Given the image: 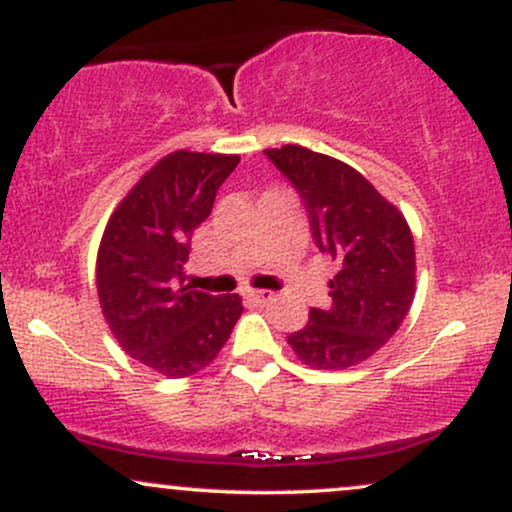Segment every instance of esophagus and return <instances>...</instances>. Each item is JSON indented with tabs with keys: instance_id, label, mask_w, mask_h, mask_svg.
Wrapping results in <instances>:
<instances>
[{
	"instance_id": "34e87169",
	"label": "esophagus",
	"mask_w": 512,
	"mask_h": 512,
	"mask_svg": "<svg viewBox=\"0 0 512 512\" xmlns=\"http://www.w3.org/2000/svg\"><path fill=\"white\" fill-rule=\"evenodd\" d=\"M248 298H250V301H255L257 305H267L269 301H274V291H267V289L250 291Z\"/></svg>"
}]
</instances>
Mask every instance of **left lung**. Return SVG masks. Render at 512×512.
I'll return each instance as SVG.
<instances>
[{
	"label": "left lung",
	"instance_id": "left-lung-1",
	"mask_svg": "<svg viewBox=\"0 0 512 512\" xmlns=\"http://www.w3.org/2000/svg\"><path fill=\"white\" fill-rule=\"evenodd\" d=\"M301 192L320 252L337 262L332 305L313 308L289 334L293 354L317 370L358 366L399 330L416 293L414 236L404 214L339 158L298 144L264 151Z\"/></svg>",
	"mask_w": 512,
	"mask_h": 512
}]
</instances>
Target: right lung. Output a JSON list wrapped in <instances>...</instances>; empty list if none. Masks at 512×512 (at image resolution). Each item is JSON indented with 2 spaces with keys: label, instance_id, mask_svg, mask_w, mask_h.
Returning a JSON list of instances; mask_svg holds the SVG:
<instances>
[{
  "label": "right lung",
  "instance_id": "add662e5",
  "mask_svg": "<svg viewBox=\"0 0 512 512\" xmlns=\"http://www.w3.org/2000/svg\"><path fill=\"white\" fill-rule=\"evenodd\" d=\"M236 154L173 151L122 197L96 257L98 301L110 332L134 361L166 378L207 368L231 337L243 298L182 284L190 240L211 214Z\"/></svg>",
  "mask_w": 512,
  "mask_h": 512
}]
</instances>
